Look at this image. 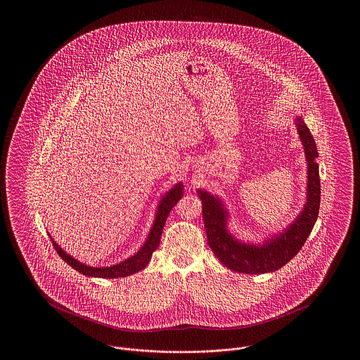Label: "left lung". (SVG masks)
Here are the masks:
<instances>
[{"label":"left lung","mask_w":360,"mask_h":360,"mask_svg":"<svg viewBox=\"0 0 360 360\" xmlns=\"http://www.w3.org/2000/svg\"><path fill=\"white\" fill-rule=\"evenodd\" d=\"M307 159V201L297 217L282 231L260 243L239 239L231 229V214L221 197L197 188L202 202L206 238L210 250L226 269L243 274H266L283 267L298 254L316 224L320 209V174L316 141L302 116L292 117Z\"/></svg>","instance_id":"left-lung-1"}]
</instances>
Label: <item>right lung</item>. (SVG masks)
I'll return each mask as SVG.
<instances>
[{"mask_svg":"<svg viewBox=\"0 0 360 360\" xmlns=\"http://www.w3.org/2000/svg\"><path fill=\"white\" fill-rule=\"evenodd\" d=\"M184 195V184L178 182L172 186L169 191H166L156 206V212H155L154 223L150 228V232L146 238V241L143 243V245L137 250L136 252L131 257L121 260L119 263H115L112 266H100V267H94V266H89L86 263L79 262L78 259L71 257L65 250H62V247L52 239V244L56 250V252L59 254V257H62L69 266H71L74 270H77L78 273L86 275V276H93V278H105V279H113V278H124L128 275L135 274L141 271L146 266H148L153 252L159 247L160 243V236L163 232V226L166 224V219L169 216V213L172 212V206L175 205Z\"/></svg>","mask_w":360,"mask_h":360,"instance_id":"add662e5","label":"right lung"}]
</instances>
